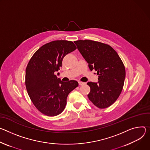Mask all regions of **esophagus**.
<instances>
[{"label":"esophagus","instance_id":"esophagus-1","mask_svg":"<svg viewBox=\"0 0 150 150\" xmlns=\"http://www.w3.org/2000/svg\"><path fill=\"white\" fill-rule=\"evenodd\" d=\"M79 84L80 86H81V85H83L85 84V82H83V81H79Z\"/></svg>","mask_w":150,"mask_h":150}]
</instances>
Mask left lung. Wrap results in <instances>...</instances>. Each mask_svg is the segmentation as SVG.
Masks as SVG:
<instances>
[{
    "label": "left lung",
    "instance_id": "left-lung-1",
    "mask_svg": "<svg viewBox=\"0 0 150 150\" xmlns=\"http://www.w3.org/2000/svg\"><path fill=\"white\" fill-rule=\"evenodd\" d=\"M77 49L88 63L91 71L95 70L98 82H88L89 100L98 108H105L119 98L126 76L125 65L115 50L110 45L91 40L74 41Z\"/></svg>",
    "mask_w": 150,
    "mask_h": 150
}]
</instances>
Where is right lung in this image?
<instances>
[{"label": "right lung", "instance_id": "add662e5", "mask_svg": "<svg viewBox=\"0 0 150 150\" xmlns=\"http://www.w3.org/2000/svg\"><path fill=\"white\" fill-rule=\"evenodd\" d=\"M71 41L55 40L41 46L30 59L25 70V86L33 104L42 114H61L69 94L79 85L75 80L64 82L55 72L62 67L64 57L76 49Z\"/></svg>", "mask_w": 150, "mask_h": 150}]
</instances>
